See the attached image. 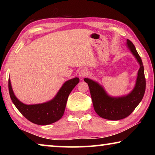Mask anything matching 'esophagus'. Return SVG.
<instances>
[{"label":"esophagus","mask_w":155,"mask_h":155,"mask_svg":"<svg viewBox=\"0 0 155 155\" xmlns=\"http://www.w3.org/2000/svg\"><path fill=\"white\" fill-rule=\"evenodd\" d=\"M88 75V71L87 70L85 69H82L79 72H78V76H79V77L81 78H83L84 77H87V76Z\"/></svg>","instance_id":"obj_1"}]
</instances>
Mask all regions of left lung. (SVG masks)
I'll list each match as a JSON object with an SVG mask.
<instances>
[{"label":"left lung","mask_w":155,"mask_h":155,"mask_svg":"<svg viewBox=\"0 0 155 155\" xmlns=\"http://www.w3.org/2000/svg\"><path fill=\"white\" fill-rule=\"evenodd\" d=\"M127 45L140 66L135 85L130 93L118 97L111 96L98 82L88 78H84L90 88L94 110L100 117L107 120H119L128 117L140 104L145 93L146 79L142 61L129 40H127Z\"/></svg>","instance_id":"left-lung-1"}]
</instances>
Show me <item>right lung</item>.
Segmentation results:
<instances>
[{"label": "right lung", "mask_w": 155, "mask_h": 155, "mask_svg": "<svg viewBox=\"0 0 155 155\" xmlns=\"http://www.w3.org/2000/svg\"><path fill=\"white\" fill-rule=\"evenodd\" d=\"M79 82V78L75 77L64 83L56 96L46 103L26 104L15 96L9 78V91L10 98L15 107L30 122L38 125H48L58 121L64 114L68 98L72 90Z\"/></svg>", "instance_id": "obj_1"}]
</instances>
